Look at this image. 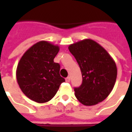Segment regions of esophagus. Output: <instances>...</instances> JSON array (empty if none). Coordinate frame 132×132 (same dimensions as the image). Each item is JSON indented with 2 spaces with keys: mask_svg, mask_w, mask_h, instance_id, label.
<instances>
[{
  "mask_svg": "<svg viewBox=\"0 0 132 132\" xmlns=\"http://www.w3.org/2000/svg\"><path fill=\"white\" fill-rule=\"evenodd\" d=\"M70 80H71V78H70V77H67L66 78V82H70Z\"/></svg>",
  "mask_w": 132,
  "mask_h": 132,
  "instance_id": "34e87169",
  "label": "esophagus"
}]
</instances>
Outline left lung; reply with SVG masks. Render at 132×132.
Returning <instances> with one entry per match:
<instances>
[{
    "instance_id": "obj_1",
    "label": "left lung",
    "mask_w": 132,
    "mask_h": 132,
    "mask_svg": "<svg viewBox=\"0 0 132 132\" xmlns=\"http://www.w3.org/2000/svg\"><path fill=\"white\" fill-rule=\"evenodd\" d=\"M69 49L77 61L83 78L80 87L74 88L78 100L86 106L103 101L116 82L117 69L113 59L101 45L90 39L70 44Z\"/></svg>"
}]
</instances>
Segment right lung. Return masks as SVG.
I'll use <instances>...</instances> for the list:
<instances>
[{
	"instance_id": "1",
	"label": "right lung",
	"mask_w": 132,
	"mask_h": 132,
	"mask_svg": "<svg viewBox=\"0 0 132 132\" xmlns=\"http://www.w3.org/2000/svg\"><path fill=\"white\" fill-rule=\"evenodd\" d=\"M59 46L40 41L24 52L16 70L20 88L28 98L38 103L51 100L65 79L59 74L60 65L54 62Z\"/></svg>"
}]
</instances>
